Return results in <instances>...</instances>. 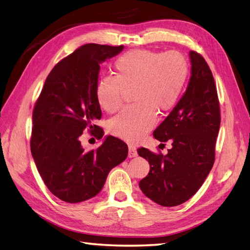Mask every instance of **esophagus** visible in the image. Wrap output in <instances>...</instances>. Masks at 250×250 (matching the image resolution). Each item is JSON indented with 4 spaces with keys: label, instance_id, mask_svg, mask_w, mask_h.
Here are the masks:
<instances>
[{
    "label": "esophagus",
    "instance_id": "obj_1",
    "mask_svg": "<svg viewBox=\"0 0 250 250\" xmlns=\"http://www.w3.org/2000/svg\"><path fill=\"white\" fill-rule=\"evenodd\" d=\"M137 156V149L134 146H128V157H136Z\"/></svg>",
    "mask_w": 250,
    "mask_h": 250
}]
</instances>
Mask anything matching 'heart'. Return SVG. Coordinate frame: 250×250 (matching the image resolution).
<instances>
[{"mask_svg":"<svg viewBox=\"0 0 250 250\" xmlns=\"http://www.w3.org/2000/svg\"><path fill=\"white\" fill-rule=\"evenodd\" d=\"M115 75H104L96 86V98L101 109L115 112L125 89H131L136 101L110 121V131L128 142H137L153 128L155 110L174 108L189 78L190 67L182 54L135 49L115 60Z\"/></svg>","mask_w":250,"mask_h":250,"instance_id":"1","label":"heart"}]
</instances>
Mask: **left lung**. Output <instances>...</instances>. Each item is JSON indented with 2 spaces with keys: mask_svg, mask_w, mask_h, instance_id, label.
<instances>
[{
  "mask_svg": "<svg viewBox=\"0 0 250 250\" xmlns=\"http://www.w3.org/2000/svg\"><path fill=\"white\" fill-rule=\"evenodd\" d=\"M191 76L188 87L169 115L153 131L161 142L169 140L166 155L146 147L138 154L150 164L140 180L144 194L159 205H180L195 194L215 162L216 139L220 127V108L215 80L200 54L189 53Z\"/></svg>",
  "mask_w": 250,
  "mask_h": 250,
  "instance_id": "obj_1",
  "label": "left lung"
}]
</instances>
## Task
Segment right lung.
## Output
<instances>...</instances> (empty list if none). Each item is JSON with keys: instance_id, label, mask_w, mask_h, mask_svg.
<instances>
[{"instance_id": "1", "label": "right lung", "mask_w": 250, "mask_h": 250, "mask_svg": "<svg viewBox=\"0 0 250 250\" xmlns=\"http://www.w3.org/2000/svg\"><path fill=\"white\" fill-rule=\"evenodd\" d=\"M124 46L85 44L55 65L34 105L31 153L48 190L61 201L80 203L96 196L110 170L125 161L128 147L108 136L97 150L85 151L80 137L101 119L96 98L100 64Z\"/></svg>"}]
</instances>
